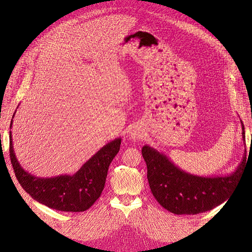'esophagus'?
<instances>
[{
    "label": "esophagus",
    "mask_w": 252,
    "mask_h": 252,
    "mask_svg": "<svg viewBox=\"0 0 252 252\" xmlns=\"http://www.w3.org/2000/svg\"><path fill=\"white\" fill-rule=\"evenodd\" d=\"M143 136H144V130L140 126H134L130 132V138L132 141L141 140V138H143Z\"/></svg>",
    "instance_id": "34e87169"
}]
</instances>
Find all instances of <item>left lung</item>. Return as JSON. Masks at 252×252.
I'll use <instances>...</instances> for the list:
<instances>
[{
	"instance_id": "left-lung-1",
	"label": "left lung",
	"mask_w": 252,
	"mask_h": 252,
	"mask_svg": "<svg viewBox=\"0 0 252 252\" xmlns=\"http://www.w3.org/2000/svg\"><path fill=\"white\" fill-rule=\"evenodd\" d=\"M240 123L245 142V126L242 120ZM142 155L147 165V179L154 197L174 215H198L221 205L227 199L246 165L244 155L242 162L231 174L203 176L182 170L163 153L149 145L143 146Z\"/></svg>"
}]
</instances>
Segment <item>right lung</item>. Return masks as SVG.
Returning <instances> with one entry per match:
<instances>
[{
	"mask_svg": "<svg viewBox=\"0 0 252 252\" xmlns=\"http://www.w3.org/2000/svg\"><path fill=\"white\" fill-rule=\"evenodd\" d=\"M15 114L16 111L13 118ZM12 125L13 119L9 129H12ZM120 145V137L107 143L73 175L39 178L21 167L16 158L12 132L9 131L10 162L19 184L34 200L58 211L82 212L98 199L104 189L109 164L119 152Z\"/></svg>",
	"mask_w": 252,
	"mask_h": 252,
	"instance_id": "right-lung-1",
	"label": "right lung"
}]
</instances>
